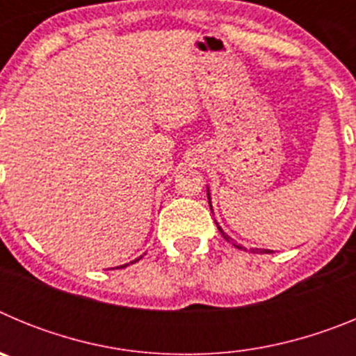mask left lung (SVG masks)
Returning a JSON list of instances; mask_svg holds the SVG:
<instances>
[{
	"instance_id": "1",
	"label": "left lung",
	"mask_w": 356,
	"mask_h": 356,
	"mask_svg": "<svg viewBox=\"0 0 356 356\" xmlns=\"http://www.w3.org/2000/svg\"><path fill=\"white\" fill-rule=\"evenodd\" d=\"M207 196H209V205H210V210H212V203H210V188H209V187H207ZM216 225H217V222H216ZM217 228H219V232H221V235H222V237L226 238V241H228V242H232V244H234L235 248H238V250H242V246H241V244H235V241H234V238L229 237L228 234H225V232H222V228H221V226L217 225ZM262 251H266V253H267V251H269V250H262Z\"/></svg>"
}]
</instances>
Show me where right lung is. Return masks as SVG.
I'll list each match as a JSON object with an SVG mask.
<instances>
[{"label": "right lung", "mask_w": 356, "mask_h": 356, "mask_svg": "<svg viewBox=\"0 0 356 356\" xmlns=\"http://www.w3.org/2000/svg\"><path fill=\"white\" fill-rule=\"evenodd\" d=\"M139 259H140V257H139ZM139 259H135L134 262H137V260H139ZM134 262H131V264H134ZM127 266H128V264H124V266H121V267H127Z\"/></svg>", "instance_id": "1"}]
</instances>
